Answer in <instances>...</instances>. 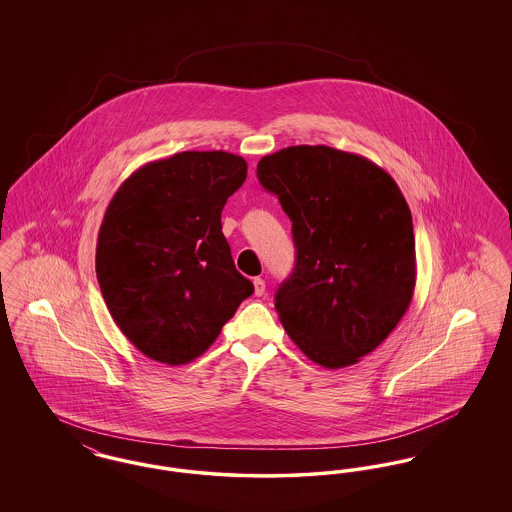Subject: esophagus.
<instances>
[{"label":"esophagus","mask_w":512,"mask_h":512,"mask_svg":"<svg viewBox=\"0 0 512 512\" xmlns=\"http://www.w3.org/2000/svg\"><path fill=\"white\" fill-rule=\"evenodd\" d=\"M253 286H255V295H257V297H261V295L265 293V290H267L263 278H255V280H253Z\"/></svg>","instance_id":"obj_1"}]
</instances>
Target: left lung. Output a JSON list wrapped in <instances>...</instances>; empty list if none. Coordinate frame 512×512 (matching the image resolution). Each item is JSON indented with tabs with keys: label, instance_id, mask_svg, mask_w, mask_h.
<instances>
[{
	"label": "left lung",
	"instance_id": "obj_1",
	"mask_svg": "<svg viewBox=\"0 0 512 512\" xmlns=\"http://www.w3.org/2000/svg\"><path fill=\"white\" fill-rule=\"evenodd\" d=\"M257 176L292 220L295 268L276 292L293 343L317 365H355L407 313L416 284L413 217L388 172L357 153L290 146Z\"/></svg>",
	"mask_w": 512,
	"mask_h": 512
}]
</instances>
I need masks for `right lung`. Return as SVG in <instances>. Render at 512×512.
Wrapping results in <instances>:
<instances>
[{
    "label": "right lung",
    "instance_id": "add662e5",
    "mask_svg": "<svg viewBox=\"0 0 512 512\" xmlns=\"http://www.w3.org/2000/svg\"><path fill=\"white\" fill-rule=\"evenodd\" d=\"M245 176L240 155L182 151L132 172L109 201L96 247L101 295L122 334L157 363L203 355L253 293L220 224Z\"/></svg>",
    "mask_w": 512,
    "mask_h": 512
}]
</instances>
